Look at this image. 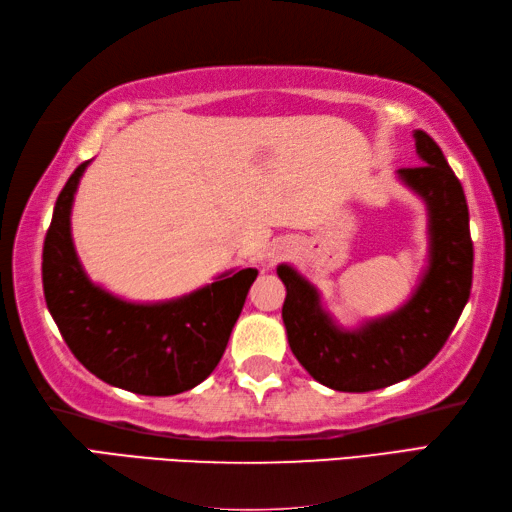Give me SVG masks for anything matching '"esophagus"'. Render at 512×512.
Returning <instances> with one entry per match:
<instances>
[{"instance_id": "esophagus-1", "label": "esophagus", "mask_w": 512, "mask_h": 512, "mask_svg": "<svg viewBox=\"0 0 512 512\" xmlns=\"http://www.w3.org/2000/svg\"><path fill=\"white\" fill-rule=\"evenodd\" d=\"M290 250H292V246L286 242V239H277V242H273V244L268 246V250H266V253L262 255V262H259V264H262V268H264V270L273 268V264L277 262V259H281L284 255H288Z\"/></svg>"}]
</instances>
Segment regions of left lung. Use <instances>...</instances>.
Wrapping results in <instances>:
<instances>
[{
    "label": "left lung",
    "instance_id": "obj_1",
    "mask_svg": "<svg viewBox=\"0 0 512 512\" xmlns=\"http://www.w3.org/2000/svg\"><path fill=\"white\" fill-rule=\"evenodd\" d=\"M420 167L396 178L427 209V264L409 299L383 317L345 328L325 310L319 288L295 266L279 264L286 286L281 319L292 354L321 385L336 391H374L427 367L458 323L471 295L473 242L469 206L442 149L413 132Z\"/></svg>",
    "mask_w": 512,
    "mask_h": 512
}]
</instances>
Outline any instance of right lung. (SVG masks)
<instances>
[{"label":"right lung","instance_id":"1","mask_svg":"<svg viewBox=\"0 0 512 512\" xmlns=\"http://www.w3.org/2000/svg\"><path fill=\"white\" fill-rule=\"evenodd\" d=\"M92 160L61 189L43 242V295L79 363L103 383L140 396L193 389L220 363L257 268L224 270L187 295L129 301L85 273L72 239V204Z\"/></svg>","mask_w":512,"mask_h":512}]
</instances>
